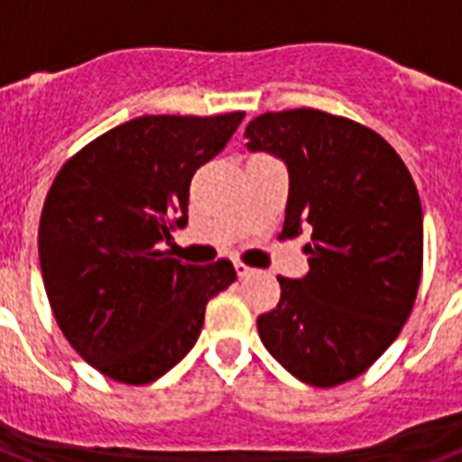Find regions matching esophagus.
<instances>
[{"label":"esophagus","mask_w":462,"mask_h":462,"mask_svg":"<svg viewBox=\"0 0 462 462\" xmlns=\"http://www.w3.org/2000/svg\"><path fill=\"white\" fill-rule=\"evenodd\" d=\"M235 270H237V274H239V277H242V279H244V277H251V274L255 273L254 267L244 265L242 261H235Z\"/></svg>","instance_id":"esophagus-1"}]
</instances>
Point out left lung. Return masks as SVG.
Returning <instances> with one entry per match:
<instances>
[{"label":"left lung","instance_id":"obj_1","mask_svg":"<svg viewBox=\"0 0 462 462\" xmlns=\"http://www.w3.org/2000/svg\"><path fill=\"white\" fill-rule=\"evenodd\" d=\"M251 152L289 169L284 237L310 230V273L277 277V308L258 317L267 352L298 381L347 383L397 338L422 273V208L394 147L328 112H265L246 131Z\"/></svg>","mask_w":462,"mask_h":462}]
</instances>
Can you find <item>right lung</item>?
<instances>
[{
	"label": "right lung",
	"instance_id": "1",
	"mask_svg": "<svg viewBox=\"0 0 462 462\" xmlns=\"http://www.w3.org/2000/svg\"><path fill=\"white\" fill-rule=\"evenodd\" d=\"M244 112L145 115L81 147L58 171L40 220L46 296L93 369L145 385L197 343L207 303L237 279L230 261L188 265L162 251L188 225L189 180Z\"/></svg>",
	"mask_w": 462,
	"mask_h": 462
}]
</instances>
